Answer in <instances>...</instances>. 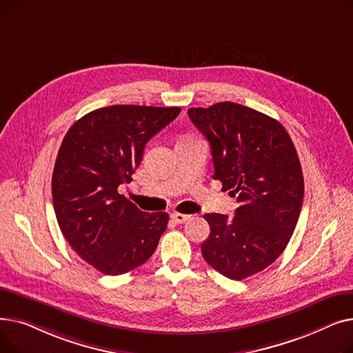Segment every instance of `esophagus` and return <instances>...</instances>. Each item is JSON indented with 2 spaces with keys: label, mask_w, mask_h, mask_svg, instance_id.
I'll return each instance as SVG.
<instances>
[{
  "label": "esophagus",
  "mask_w": 353,
  "mask_h": 353,
  "mask_svg": "<svg viewBox=\"0 0 353 353\" xmlns=\"http://www.w3.org/2000/svg\"><path fill=\"white\" fill-rule=\"evenodd\" d=\"M170 217H172V220L174 221V223H177V225L186 223V221L190 219L189 214H183V213H172Z\"/></svg>",
  "instance_id": "34e87169"
}]
</instances>
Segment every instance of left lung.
<instances>
[{
	"label": "left lung",
	"instance_id": "obj_1",
	"mask_svg": "<svg viewBox=\"0 0 353 353\" xmlns=\"http://www.w3.org/2000/svg\"><path fill=\"white\" fill-rule=\"evenodd\" d=\"M210 143L214 180L237 197L234 217L206 213L205 261L233 281L262 272L286 249L303 203V173L286 128L246 105L225 101L189 108Z\"/></svg>",
	"mask_w": 353,
	"mask_h": 353
}]
</instances>
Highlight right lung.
Wrapping results in <instances>:
<instances>
[{"label": "right lung", "instance_id": "obj_1", "mask_svg": "<svg viewBox=\"0 0 353 353\" xmlns=\"http://www.w3.org/2000/svg\"><path fill=\"white\" fill-rule=\"evenodd\" d=\"M180 107L110 105L90 111L67 132L54 164L51 190L59 226L76 253L104 274L148 261L169 214L141 212L119 193L133 180L147 141Z\"/></svg>", "mask_w": 353, "mask_h": 353}]
</instances>
